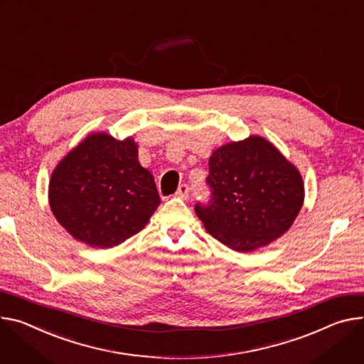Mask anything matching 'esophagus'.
Listing matches in <instances>:
<instances>
[{
    "instance_id": "esophagus-1",
    "label": "esophagus",
    "mask_w": 364,
    "mask_h": 364,
    "mask_svg": "<svg viewBox=\"0 0 364 364\" xmlns=\"http://www.w3.org/2000/svg\"><path fill=\"white\" fill-rule=\"evenodd\" d=\"M188 193H190L188 186H187V184H181V186L178 187V190L176 191V196L178 197V199H187Z\"/></svg>"
}]
</instances>
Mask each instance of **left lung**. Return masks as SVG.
I'll list each match as a JSON object with an SVG mask.
<instances>
[{
  "label": "left lung",
  "instance_id": "8db88e82",
  "mask_svg": "<svg viewBox=\"0 0 364 364\" xmlns=\"http://www.w3.org/2000/svg\"><path fill=\"white\" fill-rule=\"evenodd\" d=\"M206 183L212 197L208 205H196V215L213 238L238 252L280 238L305 199L301 173L257 135L213 151Z\"/></svg>",
  "mask_w": 364,
  "mask_h": 364
}]
</instances>
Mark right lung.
<instances>
[{"label": "right lung", "mask_w": 364, "mask_h": 364, "mask_svg": "<svg viewBox=\"0 0 364 364\" xmlns=\"http://www.w3.org/2000/svg\"><path fill=\"white\" fill-rule=\"evenodd\" d=\"M159 203L135 141H117L105 132L88 135L63 156L49 181L56 220L92 248H112L138 234Z\"/></svg>", "instance_id": "1"}]
</instances>
